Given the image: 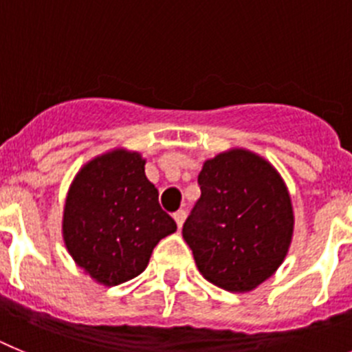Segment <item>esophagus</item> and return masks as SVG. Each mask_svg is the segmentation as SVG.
Segmentation results:
<instances>
[{
	"mask_svg": "<svg viewBox=\"0 0 352 352\" xmlns=\"http://www.w3.org/2000/svg\"><path fill=\"white\" fill-rule=\"evenodd\" d=\"M173 219H175L177 226L182 228L184 221H186V210H177L175 214H173Z\"/></svg>",
	"mask_w": 352,
	"mask_h": 352,
	"instance_id": "esophagus-1",
	"label": "esophagus"
}]
</instances>
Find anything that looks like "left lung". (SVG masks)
<instances>
[{
	"instance_id": "8db88e82",
	"label": "left lung",
	"mask_w": 352,
	"mask_h": 352,
	"mask_svg": "<svg viewBox=\"0 0 352 352\" xmlns=\"http://www.w3.org/2000/svg\"><path fill=\"white\" fill-rule=\"evenodd\" d=\"M198 184L182 236L199 274L231 293L252 291L283 265L293 239L283 177L258 154L230 148L205 161Z\"/></svg>"
}]
</instances>
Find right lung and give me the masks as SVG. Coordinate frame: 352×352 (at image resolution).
Listing matches in <instances>:
<instances>
[{
  "mask_svg": "<svg viewBox=\"0 0 352 352\" xmlns=\"http://www.w3.org/2000/svg\"><path fill=\"white\" fill-rule=\"evenodd\" d=\"M175 230L138 153L113 148L101 154L85 163L69 186L63 214L66 249L103 286L140 275L157 242Z\"/></svg>",
  "mask_w": 352,
  "mask_h": 352,
  "instance_id": "add662e5",
  "label": "right lung"
}]
</instances>
